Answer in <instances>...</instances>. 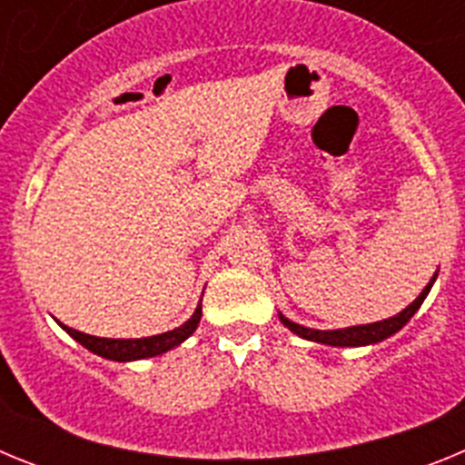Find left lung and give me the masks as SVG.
Segmentation results:
<instances>
[{"label": "left lung", "mask_w": 465, "mask_h": 465, "mask_svg": "<svg viewBox=\"0 0 465 465\" xmlns=\"http://www.w3.org/2000/svg\"><path fill=\"white\" fill-rule=\"evenodd\" d=\"M435 277H438V272L430 277V282L426 283V289L417 295V300H414V302H410L405 310L398 312L396 316H389V319H384V322L363 323V326L338 328V331H316V328L300 326V323L291 322V319H286L283 314H279V322L289 328L291 332H295L298 338L312 340V342H319V344H328V347H365V344H377V342H381V340L396 335V332L401 331V328L405 326V323H408L414 314H417V310L421 307V302L426 300V295H429L430 286H433Z\"/></svg>", "instance_id": "left-lung-1"}]
</instances>
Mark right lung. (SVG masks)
Returning a JSON list of instances; mask_svg holds the SVG:
<instances>
[{"label":"right lung","instance_id":"add662e5","mask_svg":"<svg viewBox=\"0 0 465 465\" xmlns=\"http://www.w3.org/2000/svg\"><path fill=\"white\" fill-rule=\"evenodd\" d=\"M203 319V300L200 305L195 307L193 316L186 323H182L174 331L160 332V335H151V338H137V340H114V338H94V335H85L81 331H74V328L63 326V331H67L74 340L79 344H84L88 351L102 356V359L118 361V363H127V361H139V359H151V356H160L170 351V349L179 347L183 340H188L195 332L197 323Z\"/></svg>","mask_w":465,"mask_h":465}]
</instances>
